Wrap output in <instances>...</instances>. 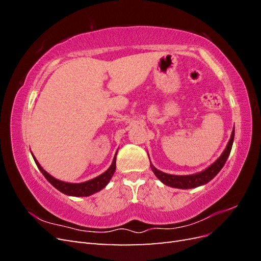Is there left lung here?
Wrapping results in <instances>:
<instances>
[{"mask_svg":"<svg viewBox=\"0 0 261 261\" xmlns=\"http://www.w3.org/2000/svg\"><path fill=\"white\" fill-rule=\"evenodd\" d=\"M233 141H234V128L231 134V138L228 140V143L225 149L223 150L222 154H221L211 165H209L207 169H204L199 173H196V174L173 175V174H168V173H164L160 170H158L156 168L153 167V164H151V162H150V167H151V170L154 173V175L159 178L164 185L174 187V188H179V189H191V188L198 187L209 183V181L221 171V169L223 168V165L225 164L228 155H230L232 146H233Z\"/></svg>","mask_w":261,"mask_h":261,"instance_id":"left-lung-1","label":"left lung"}]
</instances>
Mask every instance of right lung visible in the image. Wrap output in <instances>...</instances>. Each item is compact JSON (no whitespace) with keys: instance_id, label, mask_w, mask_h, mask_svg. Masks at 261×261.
Segmentation results:
<instances>
[{"instance_id":"right-lung-1","label":"right lung","mask_w":261,"mask_h":261,"mask_svg":"<svg viewBox=\"0 0 261 261\" xmlns=\"http://www.w3.org/2000/svg\"><path fill=\"white\" fill-rule=\"evenodd\" d=\"M116 154H117V152L115 153V155L113 158L112 164L110 165V168L105 173H102V174H100L99 176L94 177L92 179L83 181V183H67V181H63V180H60L58 178L53 177L41 167L40 163L37 161L34 154H33V158L37 164L38 169L41 171L44 177L48 179L50 181V184L57 188L58 191H60L61 193L65 194L67 196L87 197V196H90L92 194H96V193L100 192L101 189H103L108 185V183L110 181V179L112 178L114 172H115V169H116Z\"/></svg>"}]
</instances>
